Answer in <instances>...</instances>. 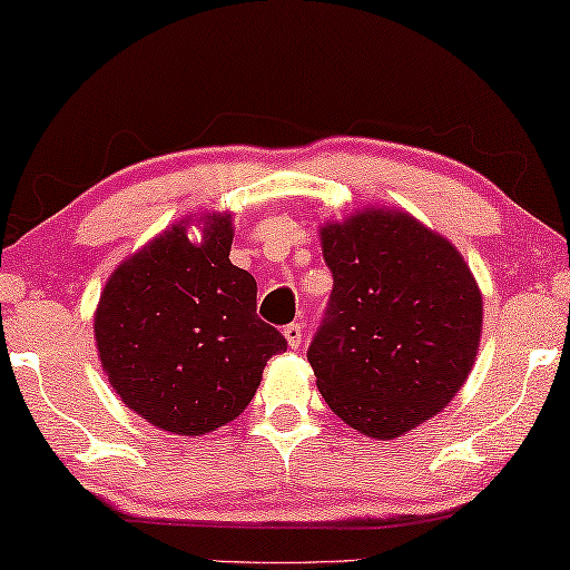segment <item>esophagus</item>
Listing matches in <instances>:
<instances>
[{
  "mask_svg": "<svg viewBox=\"0 0 570 570\" xmlns=\"http://www.w3.org/2000/svg\"><path fill=\"white\" fill-rule=\"evenodd\" d=\"M285 338H287V346L291 348H297L303 343V328H301V323H291V325H285Z\"/></svg>",
  "mask_w": 570,
  "mask_h": 570,
  "instance_id": "esophagus-1",
  "label": "esophagus"
}]
</instances>
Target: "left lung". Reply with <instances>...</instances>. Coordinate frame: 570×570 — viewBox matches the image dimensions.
Returning <instances> with one entry per match:
<instances>
[{
    "label": "left lung",
    "instance_id": "obj_1",
    "mask_svg": "<svg viewBox=\"0 0 570 570\" xmlns=\"http://www.w3.org/2000/svg\"><path fill=\"white\" fill-rule=\"evenodd\" d=\"M333 293L307 348L325 404L394 440L450 404L480 348L482 295L464 257L412 214L361 209L321 229Z\"/></svg>",
    "mask_w": 570,
    "mask_h": 570
}]
</instances>
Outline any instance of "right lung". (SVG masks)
Wrapping results in <instances>:
<instances>
[{
  "label": "right lung",
  "mask_w": 570,
  "mask_h": 570,
  "mask_svg": "<svg viewBox=\"0 0 570 570\" xmlns=\"http://www.w3.org/2000/svg\"><path fill=\"white\" fill-rule=\"evenodd\" d=\"M186 227L189 219L174 224L116 267L92 331L102 371L130 412L199 436L245 412L287 341L257 318L255 277L229 263L232 214H207L202 242Z\"/></svg>",
  "instance_id": "1"
}]
</instances>
